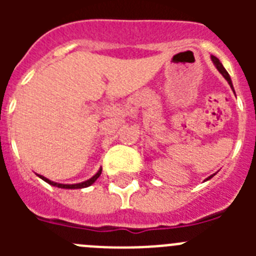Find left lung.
<instances>
[{
	"label": "left lung",
	"mask_w": 256,
	"mask_h": 256,
	"mask_svg": "<svg viewBox=\"0 0 256 256\" xmlns=\"http://www.w3.org/2000/svg\"><path fill=\"white\" fill-rule=\"evenodd\" d=\"M212 62H214V65H216V69L219 70V73H220L222 76H224L226 79H227V82L230 83V88H232V90H234V86H232V80H230V74L227 73V70H226V69H224V66H223V65H222L220 61H219L218 58H216V56H212ZM212 176H214V174H212ZM212 176H210L209 178H206V180H210V178H212Z\"/></svg>",
	"instance_id": "8db88e82"
}]
</instances>
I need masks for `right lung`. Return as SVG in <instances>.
<instances>
[{"instance_id":"1","label":"right lung","mask_w":256,"mask_h":256,"mask_svg":"<svg viewBox=\"0 0 256 256\" xmlns=\"http://www.w3.org/2000/svg\"><path fill=\"white\" fill-rule=\"evenodd\" d=\"M101 170H102V169H100V170H98V172H97L96 174H94V177H92V178H90V180H86V182H82V183H76V184H61V183L52 182V180H47L46 177H44V176H40V174H38V177H40V178H42V180H44V182L50 183V184H51V186L58 187V188H84V187L91 186L92 183H94V180H96L97 178L100 177Z\"/></svg>"}]
</instances>
